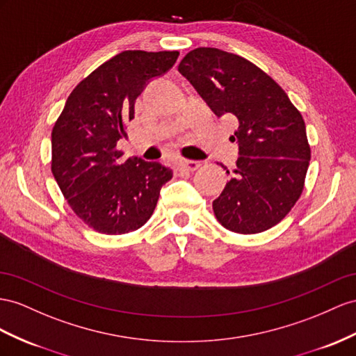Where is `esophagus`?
<instances>
[{
	"instance_id": "obj_1",
	"label": "esophagus",
	"mask_w": 356,
	"mask_h": 356,
	"mask_svg": "<svg viewBox=\"0 0 356 356\" xmlns=\"http://www.w3.org/2000/svg\"><path fill=\"white\" fill-rule=\"evenodd\" d=\"M177 165L180 171H195L200 167V162L191 159H180Z\"/></svg>"
}]
</instances>
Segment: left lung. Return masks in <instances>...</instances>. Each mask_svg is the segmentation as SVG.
<instances>
[{
  "label": "left lung",
  "mask_w": 356,
  "mask_h": 356,
  "mask_svg": "<svg viewBox=\"0 0 356 356\" xmlns=\"http://www.w3.org/2000/svg\"><path fill=\"white\" fill-rule=\"evenodd\" d=\"M179 72L218 117L239 120L230 136L239 158L213 200L216 220L241 234L277 225L302 194L312 158L302 115L275 81L236 54L197 48L180 61Z\"/></svg>",
  "instance_id": "1"
}]
</instances>
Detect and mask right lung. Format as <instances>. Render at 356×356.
<instances>
[{
  "mask_svg": "<svg viewBox=\"0 0 356 356\" xmlns=\"http://www.w3.org/2000/svg\"><path fill=\"white\" fill-rule=\"evenodd\" d=\"M177 57V51L117 54L74 88L52 127V175L72 211L99 233L138 230L172 177L159 162H123L117 143L134 118L136 97Z\"/></svg>",
  "mask_w": 356,
  "mask_h": 356,
  "instance_id": "1",
  "label": "right lung"
}]
</instances>
